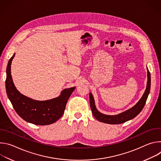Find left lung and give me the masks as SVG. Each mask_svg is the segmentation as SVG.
Wrapping results in <instances>:
<instances>
[{
    "instance_id": "obj_1",
    "label": "left lung",
    "mask_w": 161,
    "mask_h": 161,
    "mask_svg": "<svg viewBox=\"0 0 161 161\" xmlns=\"http://www.w3.org/2000/svg\"><path fill=\"white\" fill-rule=\"evenodd\" d=\"M147 88L145 92L140 99V100L137 102L136 105H134L132 108L126 110L124 112H122L117 115H107V114H103L100 113L96 108L94 102V97L91 93L89 94L90 96V104L92 112L94 117L99 121L109 124H120L124 123L128 120H130L134 117H136L138 114L143 108H144L147 99L148 98V96L150 93V85H151V78H150V73L147 69Z\"/></svg>"
}]
</instances>
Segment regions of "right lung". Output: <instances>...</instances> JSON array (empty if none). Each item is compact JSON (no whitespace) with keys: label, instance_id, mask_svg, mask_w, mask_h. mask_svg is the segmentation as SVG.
Instances as JSON below:
<instances>
[{"label":"right lung","instance_id":"right-lung-1","mask_svg":"<svg viewBox=\"0 0 161 161\" xmlns=\"http://www.w3.org/2000/svg\"><path fill=\"white\" fill-rule=\"evenodd\" d=\"M14 55L8 62L6 80V92L14 110L21 118L33 124L45 125L55 123L62 116L67 102L76 87L64 89L60 96L47 101H36L24 96L16 88L11 75Z\"/></svg>","mask_w":161,"mask_h":161}]
</instances>
